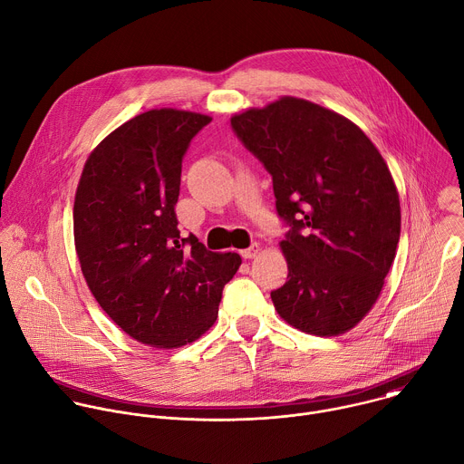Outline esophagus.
<instances>
[{
  "mask_svg": "<svg viewBox=\"0 0 464 464\" xmlns=\"http://www.w3.org/2000/svg\"><path fill=\"white\" fill-rule=\"evenodd\" d=\"M258 251H260V246L255 242V244H251L247 249H242L240 255H242V258H253V256L258 255Z\"/></svg>",
  "mask_w": 464,
  "mask_h": 464,
  "instance_id": "esophagus-1",
  "label": "esophagus"
}]
</instances>
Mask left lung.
I'll list each match as a JSON object with an SVG mask.
<instances>
[{
  "label": "left lung",
  "mask_w": 464,
  "mask_h": 464,
  "mask_svg": "<svg viewBox=\"0 0 464 464\" xmlns=\"http://www.w3.org/2000/svg\"><path fill=\"white\" fill-rule=\"evenodd\" d=\"M240 141L273 179L287 280L271 291L293 328L337 337L377 302L401 235V204L379 149L352 120L282 96L231 116Z\"/></svg>",
  "instance_id": "obj_1"
}]
</instances>
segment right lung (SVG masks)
<instances>
[{
    "instance_id": "right-lung-1",
    "label": "right lung",
    "mask_w": 464,
    "mask_h": 464,
    "mask_svg": "<svg viewBox=\"0 0 464 464\" xmlns=\"http://www.w3.org/2000/svg\"><path fill=\"white\" fill-rule=\"evenodd\" d=\"M211 116L150 109L105 136L74 197V246L102 310L134 341L180 348L217 321L224 285L242 264L180 237L182 159Z\"/></svg>"
}]
</instances>
